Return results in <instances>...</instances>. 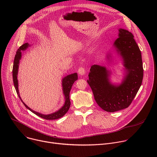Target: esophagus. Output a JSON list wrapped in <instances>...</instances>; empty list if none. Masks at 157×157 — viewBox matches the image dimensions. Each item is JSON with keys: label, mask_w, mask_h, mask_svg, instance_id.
Segmentation results:
<instances>
[{"label": "esophagus", "mask_w": 157, "mask_h": 157, "mask_svg": "<svg viewBox=\"0 0 157 157\" xmlns=\"http://www.w3.org/2000/svg\"><path fill=\"white\" fill-rule=\"evenodd\" d=\"M78 73L79 75H84L85 74V69L83 67H80L78 70Z\"/></svg>", "instance_id": "34e87169"}]
</instances>
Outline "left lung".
I'll return each mask as SVG.
<instances>
[{"mask_svg": "<svg viewBox=\"0 0 157 157\" xmlns=\"http://www.w3.org/2000/svg\"><path fill=\"white\" fill-rule=\"evenodd\" d=\"M114 47L122 56L127 75L119 86L111 84L109 71L105 67L93 65L87 82L90 86L96 102L109 113L127 108L136 97L142 82L144 69L140 48L133 34L127 30L119 29V38Z\"/></svg>", "mask_w": 157, "mask_h": 157, "instance_id": "8db88e82", "label": "left lung"}]
</instances>
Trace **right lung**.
Segmentation results:
<instances>
[{
	"label": "right lung",
	"mask_w": 157,
	"mask_h": 157,
	"mask_svg": "<svg viewBox=\"0 0 157 157\" xmlns=\"http://www.w3.org/2000/svg\"><path fill=\"white\" fill-rule=\"evenodd\" d=\"M29 46V44L28 43H26L24 44H22V45L21 47H20L18 49V50L16 53V55L15 56L13 65V70H12V75H13V81L14 86L15 88V90L17 91V93L19 98L20 99L21 101L23 102L24 105L28 109H29L30 111H32L33 113H34L36 116L40 117L43 119H46V120H55V119H59V118L62 117L67 113V112L68 111V110L70 109V107L71 105V102H70V93L71 89L72 87L73 83L75 82V81H76L78 79V75H77V73H74V74L67 76L63 79L62 86H63V93L65 96V103H64V105L63 106V107H61V109H60L58 111H57V112H56V113L52 114L43 115V114H40V113H36V112L32 110L23 102V101L21 99V98L20 97L18 89V81H17V73H18L19 61H20V59L21 58V51L25 50L27 48H28Z\"/></svg>",
	"instance_id": "obj_1"
}]
</instances>
